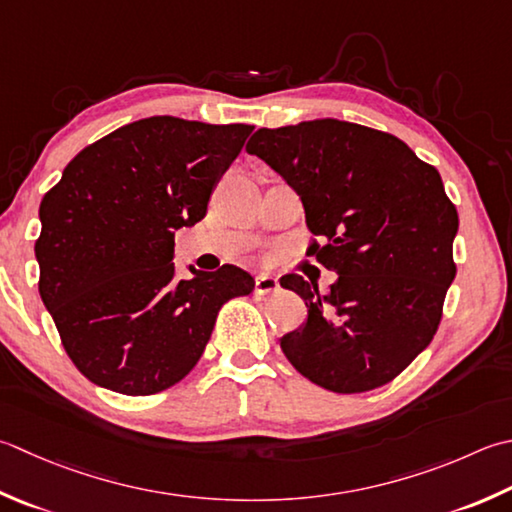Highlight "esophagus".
I'll list each match as a JSON object with an SVG mask.
<instances>
[{
    "mask_svg": "<svg viewBox=\"0 0 512 512\" xmlns=\"http://www.w3.org/2000/svg\"><path fill=\"white\" fill-rule=\"evenodd\" d=\"M279 290V282L270 275H259L255 279V295H275Z\"/></svg>",
    "mask_w": 512,
    "mask_h": 512,
    "instance_id": "34e87169",
    "label": "esophagus"
}]
</instances>
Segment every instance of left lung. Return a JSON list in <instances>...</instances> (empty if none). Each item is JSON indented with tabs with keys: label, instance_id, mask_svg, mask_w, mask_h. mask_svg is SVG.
Instances as JSON below:
<instances>
[{
	"label": "left lung",
	"instance_id": "8db88e82",
	"mask_svg": "<svg viewBox=\"0 0 512 512\" xmlns=\"http://www.w3.org/2000/svg\"><path fill=\"white\" fill-rule=\"evenodd\" d=\"M246 150L297 190L315 235L306 257L339 275L324 299L284 277L308 308L282 339L288 362L342 395L393 382L433 342L457 273L459 217L437 168L399 137L339 119L259 128Z\"/></svg>",
	"mask_w": 512,
	"mask_h": 512
}]
</instances>
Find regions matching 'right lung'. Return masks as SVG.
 Segmentation results:
<instances>
[{
    "instance_id": "obj_1",
    "label": "right lung",
    "mask_w": 512,
    "mask_h": 512,
    "mask_svg": "<svg viewBox=\"0 0 512 512\" xmlns=\"http://www.w3.org/2000/svg\"><path fill=\"white\" fill-rule=\"evenodd\" d=\"M248 124L148 117L86 146L39 206V295L70 362L97 386L146 397L204 355L217 313L253 277L224 264L175 279V230L206 215Z\"/></svg>"
}]
</instances>
